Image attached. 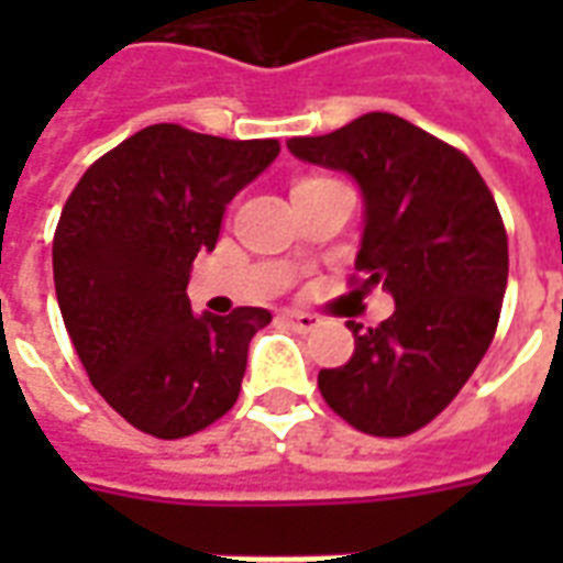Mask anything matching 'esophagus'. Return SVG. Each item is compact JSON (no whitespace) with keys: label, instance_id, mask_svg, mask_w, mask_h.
<instances>
[{"label":"esophagus","instance_id":"1","mask_svg":"<svg viewBox=\"0 0 563 563\" xmlns=\"http://www.w3.org/2000/svg\"><path fill=\"white\" fill-rule=\"evenodd\" d=\"M283 319H286V322H289L295 331H305V334L319 325V317H313V313H305V310H286V313H283Z\"/></svg>","mask_w":563,"mask_h":563}]
</instances>
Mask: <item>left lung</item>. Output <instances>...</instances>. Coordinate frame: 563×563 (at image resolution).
I'll list each match as a JSON object with an SVG mask.
<instances>
[{"mask_svg":"<svg viewBox=\"0 0 563 563\" xmlns=\"http://www.w3.org/2000/svg\"><path fill=\"white\" fill-rule=\"evenodd\" d=\"M289 150L358 184V286L395 298L377 329L346 322L355 353L319 371V391L365 434H413L459 395L495 338L509 271L495 196L461 150L383 111Z\"/></svg>","mask_w":563,"mask_h":563,"instance_id":"1","label":"left lung"}]
</instances>
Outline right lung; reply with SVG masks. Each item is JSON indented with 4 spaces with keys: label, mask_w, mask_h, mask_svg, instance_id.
Wrapping results in <instances>:
<instances>
[{
    "label": "right lung",
    "mask_w": 563,
    "mask_h": 563,
    "mask_svg": "<svg viewBox=\"0 0 563 563\" xmlns=\"http://www.w3.org/2000/svg\"><path fill=\"white\" fill-rule=\"evenodd\" d=\"M280 141H229L156 123L108 150L68 196L54 234L63 322L87 377L129 424L189 437L238 401L265 307L229 317L189 307L198 253L222 213L268 168Z\"/></svg>",
    "instance_id": "obj_1"
}]
</instances>
